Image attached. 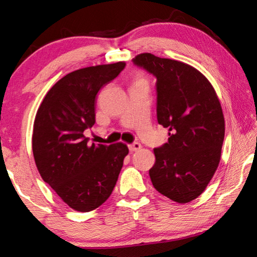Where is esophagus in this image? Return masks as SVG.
<instances>
[{"label":"esophagus","mask_w":257,"mask_h":257,"mask_svg":"<svg viewBox=\"0 0 257 257\" xmlns=\"http://www.w3.org/2000/svg\"><path fill=\"white\" fill-rule=\"evenodd\" d=\"M142 149V145L139 143H134V144L129 145V150L130 152H137Z\"/></svg>","instance_id":"34e87169"}]
</instances>
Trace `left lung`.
I'll return each instance as SVG.
<instances>
[{"label": "left lung", "mask_w": 257, "mask_h": 257, "mask_svg": "<svg viewBox=\"0 0 257 257\" xmlns=\"http://www.w3.org/2000/svg\"><path fill=\"white\" fill-rule=\"evenodd\" d=\"M133 61L156 77L158 122L170 136L154 149L152 184L172 201L189 203L205 190L220 163L224 116L219 97L207 78L189 64L151 53Z\"/></svg>", "instance_id": "1"}]
</instances>
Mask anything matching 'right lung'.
Returning <instances> with one entry per match:
<instances>
[{
	"label": "right lung",
	"mask_w": 257,
	"mask_h": 257,
	"mask_svg": "<svg viewBox=\"0 0 257 257\" xmlns=\"http://www.w3.org/2000/svg\"><path fill=\"white\" fill-rule=\"evenodd\" d=\"M124 62L72 71L47 92L34 121L33 154L43 180L69 207L93 211L110 197L128 146L88 144L98 90L123 70Z\"/></svg>",
	"instance_id": "right-lung-1"
}]
</instances>
